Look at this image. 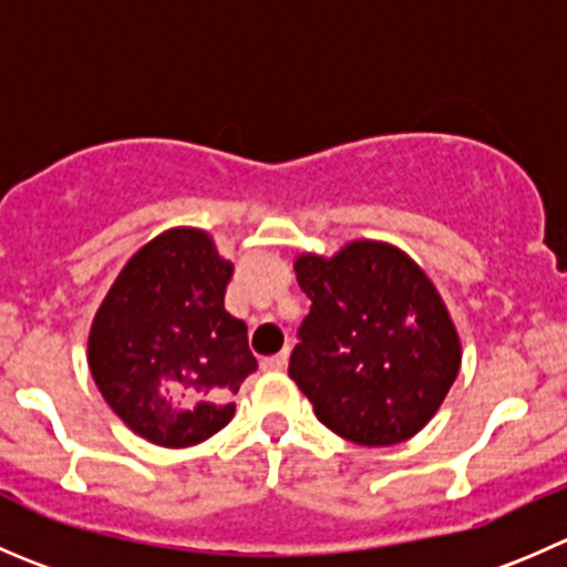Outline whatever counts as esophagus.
<instances>
[{"instance_id":"obj_1","label":"esophagus","mask_w":567,"mask_h":567,"mask_svg":"<svg viewBox=\"0 0 567 567\" xmlns=\"http://www.w3.org/2000/svg\"><path fill=\"white\" fill-rule=\"evenodd\" d=\"M260 365H262V371H285V365H288V351H279V354L266 357Z\"/></svg>"}]
</instances>
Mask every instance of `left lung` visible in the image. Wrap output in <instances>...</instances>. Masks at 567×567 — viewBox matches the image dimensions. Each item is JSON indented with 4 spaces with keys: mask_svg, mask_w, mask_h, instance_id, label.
Instances as JSON below:
<instances>
[{
    "mask_svg": "<svg viewBox=\"0 0 567 567\" xmlns=\"http://www.w3.org/2000/svg\"><path fill=\"white\" fill-rule=\"evenodd\" d=\"M310 316L288 373L318 421L357 446H395L432 421L463 362L443 296L410 255L351 240L332 257L299 255Z\"/></svg>",
    "mask_w": 567,
    "mask_h": 567,
    "instance_id": "8db88e82",
    "label": "left lung"
}]
</instances>
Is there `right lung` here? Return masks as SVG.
<instances>
[{
    "label": "right lung",
    "instance_id": "obj_1",
    "mask_svg": "<svg viewBox=\"0 0 567 567\" xmlns=\"http://www.w3.org/2000/svg\"><path fill=\"white\" fill-rule=\"evenodd\" d=\"M233 262L210 235L174 227L126 260L87 332V368L137 437L188 449L224 430L257 368L246 323L224 310Z\"/></svg>",
    "mask_w": 567,
    "mask_h": 567
}]
</instances>
